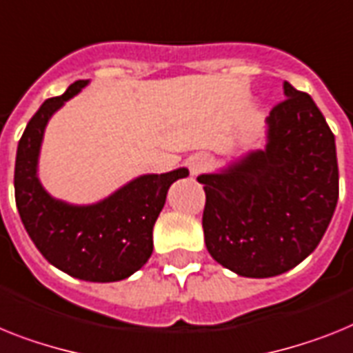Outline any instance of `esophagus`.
Listing matches in <instances>:
<instances>
[{
	"label": "esophagus",
	"instance_id": "obj_1",
	"mask_svg": "<svg viewBox=\"0 0 353 353\" xmlns=\"http://www.w3.org/2000/svg\"><path fill=\"white\" fill-rule=\"evenodd\" d=\"M188 165H190L192 174H194V176H197V174H201V172H204L206 168L210 167V159L206 158V156H194Z\"/></svg>",
	"mask_w": 353,
	"mask_h": 353
}]
</instances>
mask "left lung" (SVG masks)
<instances>
[{"instance_id": "8db88e82", "label": "left lung", "mask_w": 353, "mask_h": 353, "mask_svg": "<svg viewBox=\"0 0 353 353\" xmlns=\"http://www.w3.org/2000/svg\"><path fill=\"white\" fill-rule=\"evenodd\" d=\"M268 145L217 174H203L206 250L248 278L282 274L303 262L332 221L339 197L336 140L310 99L283 82Z\"/></svg>"}]
</instances>
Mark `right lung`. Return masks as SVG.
<instances>
[{"instance_id": "right-lung-1", "label": "right lung", "mask_w": 353, "mask_h": 353, "mask_svg": "<svg viewBox=\"0 0 353 353\" xmlns=\"http://www.w3.org/2000/svg\"><path fill=\"white\" fill-rule=\"evenodd\" d=\"M84 85L88 81H77L64 94L48 99L28 121L16 154V204L26 233L52 265L85 282H118L150 259L154 222L170 185L188 176V168L145 174L88 206L53 199L37 177L44 129Z\"/></svg>"}]
</instances>
